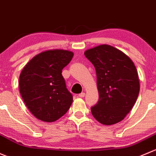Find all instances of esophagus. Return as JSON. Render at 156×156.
Wrapping results in <instances>:
<instances>
[{"label": "esophagus", "instance_id": "34e87169", "mask_svg": "<svg viewBox=\"0 0 156 156\" xmlns=\"http://www.w3.org/2000/svg\"><path fill=\"white\" fill-rule=\"evenodd\" d=\"M85 95H86V93L82 92V93H80V94H79L78 96H79V97H80V98H84Z\"/></svg>", "mask_w": 156, "mask_h": 156}]
</instances>
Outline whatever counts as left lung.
<instances>
[{
  "label": "left lung",
  "mask_w": 156,
  "mask_h": 156,
  "mask_svg": "<svg viewBox=\"0 0 156 156\" xmlns=\"http://www.w3.org/2000/svg\"><path fill=\"white\" fill-rule=\"evenodd\" d=\"M97 75L98 102L91 108L97 121L111 126L124 119L137 101L140 91L134 62L119 49L102 44L84 52Z\"/></svg>",
  "instance_id": "obj_1"
}]
</instances>
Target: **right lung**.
Returning a JSON list of instances; mask_svg holds the SVG:
<instances>
[{"label": "right lung", "mask_w": 156, "mask_h": 156, "mask_svg": "<svg viewBox=\"0 0 156 156\" xmlns=\"http://www.w3.org/2000/svg\"><path fill=\"white\" fill-rule=\"evenodd\" d=\"M73 57L71 51L49 49L36 55L22 69L19 91L30 113L41 121H56L73 103L62 74Z\"/></svg>", "instance_id": "right-lung-1"}]
</instances>
